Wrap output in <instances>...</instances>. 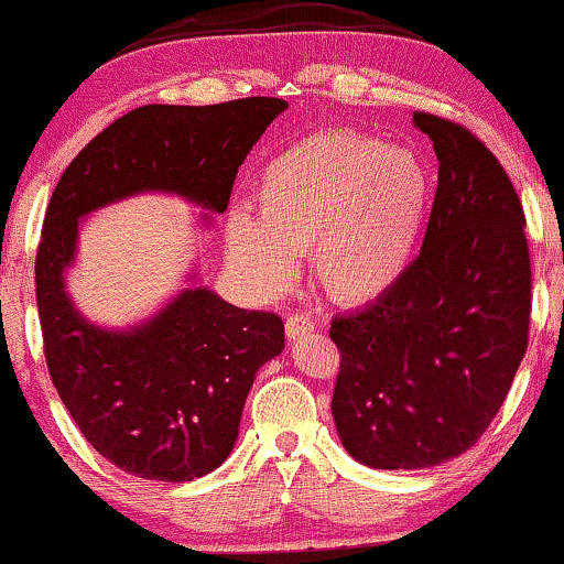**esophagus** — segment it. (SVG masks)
<instances>
[{"instance_id":"obj_1","label":"esophagus","mask_w":564,"mask_h":564,"mask_svg":"<svg viewBox=\"0 0 564 564\" xmlns=\"http://www.w3.org/2000/svg\"><path fill=\"white\" fill-rule=\"evenodd\" d=\"M312 330H315V323H312L310 317H304V315H291V317L286 319V335H289L291 340L302 338V335H310Z\"/></svg>"}]
</instances>
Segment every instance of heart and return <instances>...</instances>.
Masks as SVG:
<instances>
[{
  "mask_svg": "<svg viewBox=\"0 0 564 564\" xmlns=\"http://www.w3.org/2000/svg\"><path fill=\"white\" fill-rule=\"evenodd\" d=\"M434 180L411 148L359 130H325L265 163L254 213L231 210L226 258L260 296L281 294L296 254H312L333 302H380L409 273L432 213Z\"/></svg>",
  "mask_w": 564,
  "mask_h": 564,
  "instance_id": "1",
  "label": "heart"
}]
</instances>
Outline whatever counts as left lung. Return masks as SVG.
<instances>
[{"mask_svg": "<svg viewBox=\"0 0 564 564\" xmlns=\"http://www.w3.org/2000/svg\"><path fill=\"white\" fill-rule=\"evenodd\" d=\"M440 161L424 247L380 302L338 315L333 422L354 460L413 471L458 458L508 395L531 315L518 192L463 127L413 111Z\"/></svg>", "mask_w": 564, "mask_h": 564, "instance_id": "obj_1", "label": "left lung"}]
</instances>
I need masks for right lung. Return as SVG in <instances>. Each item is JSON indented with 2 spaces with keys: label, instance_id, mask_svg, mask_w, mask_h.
Instances as JSON below:
<instances>
[{
  "label": "right lung",
  "instance_id": "add662e5",
  "mask_svg": "<svg viewBox=\"0 0 564 564\" xmlns=\"http://www.w3.org/2000/svg\"><path fill=\"white\" fill-rule=\"evenodd\" d=\"M283 98L216 106H140L93 138L56 184L46 208L35 299L54 388L85 440L122 471L151 481H192L216 471L239 437L254 375L283 351L273 312L239 310L184 286L130 325H98L67 291L85 218L140 195H171L226 213L237 171Z\"/></svg>",
  "mask_w": 564,
  "mask_h": 564
}]
</instances>
